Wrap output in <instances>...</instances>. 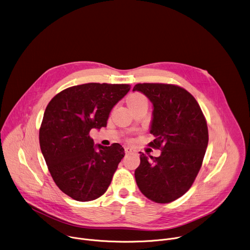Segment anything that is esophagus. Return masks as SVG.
Instances as JSON below:
<instances>
[{"instance_id":"obj_1","label":"esophagus","mask_w":250,"mask_h":250,"mask_svg":"<svg viewBox=\"0 0 250 250\" xmlns=\"http://www.w3.org/2000/svg\"><path fill=\"white\" fill-rule=\"evenodd\" d=\"M133 150L130 148V147H125V152L126 153V154H129V153H131Z\"/></svg>"}]
</instances>
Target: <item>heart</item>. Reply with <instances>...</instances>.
Returning a JSON list of instances; mask_svg holds the SVG:
<instances>
[{
  "instance_id": "b5f03b06",
  "label": "heart",
  "mask_w": 250,
  "mask_h": 250,
  "mask_svg": "<svg viewBox=\"0 0 250 250\" xmlns=\"http://www.w3.org/2000/svg\"><path fill=\"white\" fill-rule=\"evenodd\" d=\"M142 101H147V100H146V97H145L143 94L139 93V92L132 93V94L128 97V100H127V102H128V106H130V105H134V104H137V103L142 102Z\"/></svg>"
}]
</instances>
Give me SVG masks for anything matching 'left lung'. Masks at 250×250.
Instances as JSON below:
<instances>
[{
	"mask_svg": "<svg viewBox=\"0 0 250 250\" xmlns=\"http://www.w3.org/2000/svg\"><path fill=\"white\" fill-rule=\"evenodd\" d=\"M153 103L150 132L156 137L149 146L162 151L160 157L140 154L134 175L141 193L158 204L171 203L193 185L208 144L205 115L195 97L170 83H137Z\"/></svg>",
	"mask_w": 250,
	"mask_h": 250,
	"instance_id": "obj_1",
	"label": "left lung"
}]
</instances>
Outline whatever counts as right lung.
<instances>
[{
    "label": "right lung",
    "instance_id": "add662e5",
    "mask_svg": "<svg viewBox=\"0 0 250 250\" xmlns=\"http://www.w3.org/2000/svg\"><path fill=\"white\" fill-rule=\"evenodd\" d=\"M129 89L125 83H89L60 91L47 104L40 147L53 181L70 198L93 201L111 184L125 150L119 143L95 147L89 132L107 125L111 110Z\"/></svg>",
    "mask_w": 250,
    "mask_h": 250
}]
</instances>
